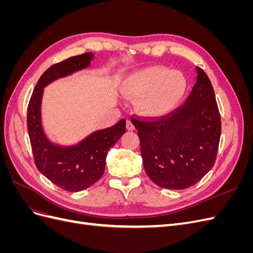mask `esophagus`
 <instances>
[{
    "instance_id": "1",
    "label": "esophagus",
    "mask_w": 253,
    "mask_h": 253,
    "mask_svg": "<svg viewBox=\"0 0 253 253\" xmlns=\"http://www.w3.org/2000/svg\"><path fill=\"white\" fill-rule=\"evenodd\" d=\"M126 128L128 129V131H134L135 129V126L132 122V120H129V119L126 120Z\"/></svg>"
}]
</instances>
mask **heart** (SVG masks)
<instances>
[{"mask_svg": "<svg viewBox=\"0 0 253 253\" xmlns=\"http://www.w3.org/2000/svg\"><path fill=\"white\" fill-rule=\"evenodd\" d=\"M188 83L180 72L152 66L137 72L122 83L124 94L139 99L138 110L149 117H162L174 111L186 95Z\"/></svg>", "mask_w": 253, "mask_h": 253, "instance_id": "obj_1", "label": "heart"}]
</instances>
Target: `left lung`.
Wrapping results in <instances>:
<instances>
[{
	"label": "left lung",
	"instance_id": "obj_1",
	"mask_svg": "<svg viewBox=\"0 0 253 253\" xmlns=\"http://www.w3.org/2000/svg\"><path fill=\"white\" fill-rule=\"evenodd\" d=\"M196 71V83L185 104L163 117L132 118L144 170L162 188L192 187L215 163L220 115L210 79L201 67Z\"/></svg>",
	"mask_w": 253,
	"mask_h": 253
}]
</instances>
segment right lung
I'll use <instances>...</instances> for the list:
<instances>
[{"label":"right lung","instance_id":"obj_1","mask_svg":"<svg viewBox=\"0 0 253 253\" xmlns=\"http://www.w3.org/2000/svg\"><path fill=\"white\" fill-rule=\"evenodd\" d=\"M93 52L71 57L51 65L43 73L30 97L27 108V129L36 167L59 188L78 192L101 178L110 148L126 133V119L115 126L99 129L78 144L60 147L45 136L41 122V101L44 87L89 66Z\"/></svg>","mask_w":253,"mask_h":253}]
</instances>
